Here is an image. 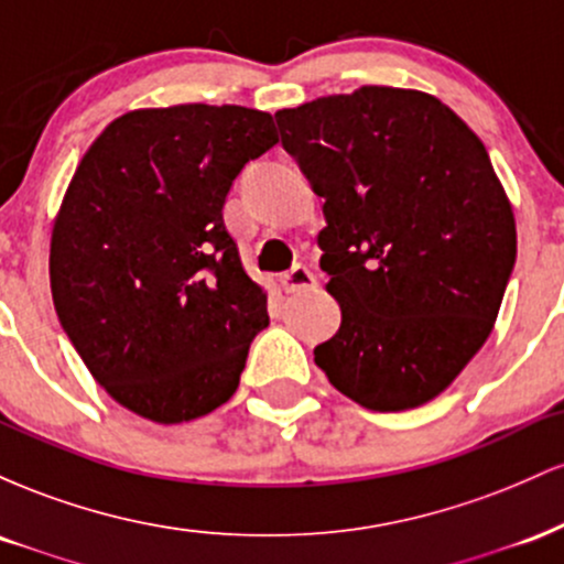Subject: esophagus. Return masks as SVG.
<instances>
[{
	"mask_svg": "<svg viewBox=\"0 0 564 564\" xmlns=\"http://www.w3.org/2000/svg\"><path fill=\"white\" fill-rule=\"evenodd\" d=\"M318 286V281H315L313 270H307L304 264H296V268H291L286 275H283V289L289 291V294H296V291H310Z\"/></svg>",
	"mask_w": 564,
	"mask_h": 564,
	"instance_id": "34e87169",
	"label": "esophagus"
}]
</instances>
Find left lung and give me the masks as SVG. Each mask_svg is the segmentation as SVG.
Masks as SVG:
<instances>
[{
  "label": "left lung",
  "instance_id": "1",
  "mask_svg": "<svg viewBox=\"0 0 564 564\" xmlns=\"http://www.w3.org/2000/svg\"><path fill=\"white\" fill-rule=\"evenodd\" d=\"M326 198L318 232L341 323L315 366L368 411L435 400L485 345L517 257L482 140L422 89L368 87L275 113Z\"/></svg>",
  "mask_w": 564,
  "mask_h": 564
}]
</instances>
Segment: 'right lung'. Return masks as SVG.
<instances>
[{"label":"right lung","mask_w":564,"mask_h":564,"mask_svg":"<svg viewBox=\"0 0 564 564\" xmlns=\"http://www.w3.org/2000/svg\"><path fill=\"white\" fill-rule=\"evenodd\" d=\"M275 142L273 116L254 108H138L70 177L50 238L55 313L97 384L142 419L193 422L238 390L268 291L223 206Z\"/></svg>","instance_id":"right-lung-1"}]
</instances>
